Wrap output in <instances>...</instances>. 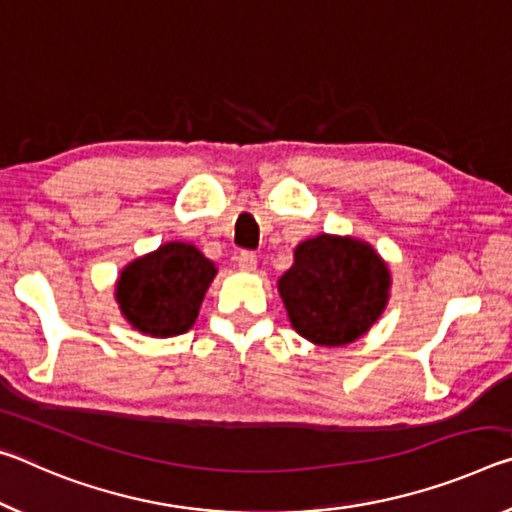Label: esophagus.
Listing matches in <instances>:
<instances>
[{"label": "esophagus", "mask_w": 512, "mask_h": 512, "mask_svg": "<svg viewBox=\"0 0 512 512\" xmlns=\"http://www.w3.org/2000/svg\"><path fill=\"white\" fill-rule=\"evenodd\" d=\"M236 265H238V270H242V272H254L258 261H256V256L251 254V251H240L238 258H236Z\"/></svg>", "instance_id": "esophagus-1"}]
</instances>
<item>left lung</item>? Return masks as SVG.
<instances>
[{"mask_svg": "<svg viewBox=\"0 0 512 512\" xmlns=\"http://www.w3.org/2000/svg\"><path fill=\"white\" fill-rule=\"evenodd\" d=\"M279 295L301 338L342 347L381 317L390 270L367 242L322 233L297 245L295 263L279 279Z\"/></svg>", "mask_w": 512, "mask_h": 512, "instance_id": "obj_1", "label": "left lung"}]
</instances>
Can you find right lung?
<instances>
[{"mask_svg": "<svg viewBox=\"0 0 512 512\" xmlns=\"http://www.w3.org/2000/svg\"><path fill=\"white\" fill-rule=\"evenodd\" d=\"M215 265L188 242H167L124 267L115 299L133 329L170 338L195 324Z\"/></svg>", "mask_w": 512, "mask_h": 512, "instance_id": "1", "label": "right lung"}]
</instances>
